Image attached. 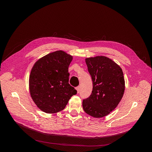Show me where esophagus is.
I'll use <instances>...</instances> for the list:
<instances>
[{"label":"esophagus","mask_w":152,"mask_h":152,"mask_svg":"<svg viewBox=\"0 0 152 152\" xmlns=\"http://www.w3.org/2000/svg\"><path fill=\"white\" fill-rule=\"evenodd\" d=\"M76 90H77V93H79V92H80V86L77 87H76Z\"/></svg>","instance_id":"34e87169"}]
</instances>
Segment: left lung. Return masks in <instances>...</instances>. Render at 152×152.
Masks as SVG:
<instances>
[{
  "instance_id": "1",
  "label": "left lung",
  "mask_w": 152,
  "mask_h": 152,
  "mask_svg": "<svg viewBox=\"0 0 152 152\" xmlns=\"http://www.w3.org/2000/svg\"><path fill=\"white\" fill-rule=\"evenodd\" d=\"M93 80V91L83 100L84 112L95 118L107 116L121 102L125 90V80L120 66L106 56L86 58Z\"/></svg>"
}]
</instances>
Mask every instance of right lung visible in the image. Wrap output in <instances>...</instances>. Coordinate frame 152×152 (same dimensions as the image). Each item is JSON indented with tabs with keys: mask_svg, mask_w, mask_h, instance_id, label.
<instances>
[{
	"mask_svg": "<svg viewBox=\"0 0 152 152\" xmlns=\"http://www.w3.org/2000/svg\"><path fill=\"white\" fill-rule=\"evenodd\" d=\"M73 56L63 50L49 53L37 61L29 77L30 96L37 107L47 113L65 108L77 91L68 83V67Z\"/></svg>",
	"mask_w": 152,
	"mask_h": 152,
	"instance_id": "add662e5",
	"label": "right lung"
}]
</instances>
